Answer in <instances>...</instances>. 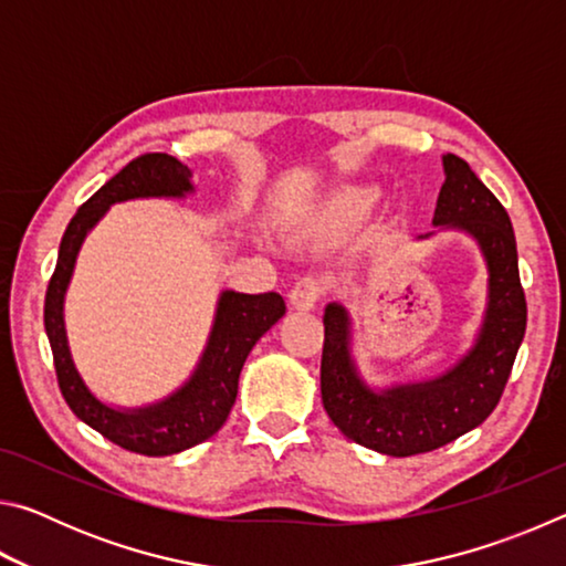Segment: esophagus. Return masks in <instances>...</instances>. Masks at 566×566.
Segmentation results:
<instances>
[{"label": "esophagus", "instance_id": "1", "mask_svg": "<svg viewBox=\"0 0 566 566\" xmlns=\"http://www.w3.org/2000/svg\"><path fill=\"white\" fill-rule=\"evenodd\" d=\"M324 290H327V286H324V282L317 280V276H304V280H300V282L292 286L290 302H292L294 310L310 312L322 300Z\"/></svg>", "mask_w": 566, "mask_h": 566}]
</instances>
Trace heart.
I'll use <instances>...</instances> for the list:
<instances>
[{
    "label": "heart",
    "instance_id": "1",
    "mask_svg": "<svg viewBox=\"0 0 566 566\" xmlns=\"http://www.w3.org/2000/svg\"><path fill=\"white\" fill-rule=\"evenodd\" d=\"M381 191L371 185H347L324 199L319 207V224L327 229H344L357 224L359 219L371 212V207L379 202Z\"/></svg>",
    "mask_w": 566,
    "mask_h": 566
}]
</instances>
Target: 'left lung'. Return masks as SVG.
Segmentation results:
<instances>
[{
    "mask_svg": "<svg viewBox=\"0 0 566 566\" xmlns=\"http://www.w3.org/2000/svg\"><path fill=\"white\" fill-rule=\"evenodd\" d=\"M442 165L447 179L432 224L472 237L490 274L484 319L472 349L434 379L375 389L352 357L349 312L339 302L324 310L322 405L344 437L389 457L432 452L482 424L500 405L526 329L510 214L464 159L444 155Z\"/></svg>",
    "mask_w": 566,
    "mask_h": 566,
    "instance_id": "obj_1",
    "label": "left lung"
}]
</instances>
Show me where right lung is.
Here are the masks:
<instances>
[{"instance_id":"obj_1","label":"right lung","mask_w":566,"mask_h":566,"mask_svg":"<svg viewBox=\"0 0 566 566\" xmlns=\"http://www.w3.org/2000/svg\"><path fill=\"white\" fill-rule=\"evenodd\" d=\"M191 191H195L191 171L177 157L155 151V155L132 159L119 175H114L76 209L62 237L60 256L46 286L44 329L50 337L56 381H60L64 401L84 424L97 429L109 442L147 457L185 452L222 429L234 407L239 375H242L249 352L286 312L284 300L276 292L242 294L224 290L219 294L212 332H209L197 369L169 397L147 407L122 409L102 401L87 387L80 369L74 367L64 327V294L72 282L84 237L107 214L112 205L149 197L181 199Z\"/></svg>"}]
</instances>
